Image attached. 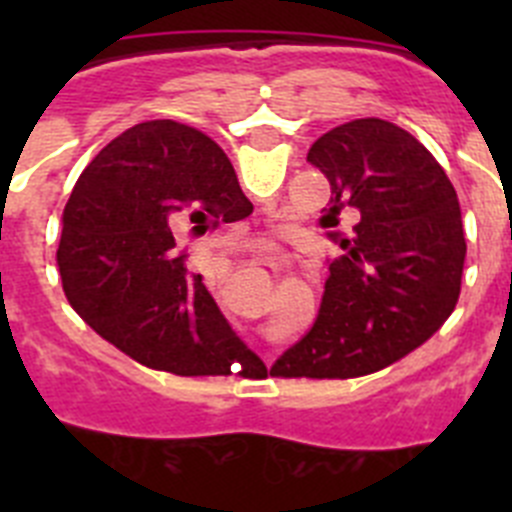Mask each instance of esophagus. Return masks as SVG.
<instances>
[{"instance_id": "34e87169", "label": "esophagus", "mask_w": 512, "mask_h": 512, "mask_svg": "<svg viewBox=\"0 0 512 512\" xmlns=\"http://www.w3.org/2000/svg\"><path fill=\"white\" fill-rule=\"evenodd\" d=\"M264 264H266V266H277V264H279V256H277V253L266 251V253H264Z\"/></svg>"}]
</instances>
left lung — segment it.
I'll use <instances>...</instances> for the list:
<instances>
[{
  "label": "left lung",
  "mask_w": 512,
  "mask_h": 512,
  "mask_svg": "<svg viewBox=\"0 0 512 512\" xmlns=\"http://www.w3.org/2000/svg\"><path fill=\"white\" fill-rule=\"evenodd\" d=\"M307 161L325 174L320 228L338 243L318 318L271 374L351 379L395 364L446 323L461 292L467 241L456 189L431 151L379 117L320 135ZM341 211H359L351 234Z\"/></svg>",
  "instance_id": "obj_1"
}]
</instances>
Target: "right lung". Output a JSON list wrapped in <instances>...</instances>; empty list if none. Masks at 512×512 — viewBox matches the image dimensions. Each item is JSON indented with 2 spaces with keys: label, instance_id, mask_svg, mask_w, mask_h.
I'll return each mask as SVG.
<instances>
[{
  "label": "right lung",
  "instance_id": "1",
  "mask_svg": "<svg viewBox=\"0 0 512 512\" xmlns=\"http://www.w3.org/2000/svg\"><path fill=\"white\" fill-rule=\"evenodd\" d=\"M230 158L174 120L125 130L79 176L58 246L63 292L99 336L140 364L179 374H266L235 336L176 233L251 215Z\"/></svg>",
  "mask_w": 512,
  "mask_h": 512
}]
</instances>
